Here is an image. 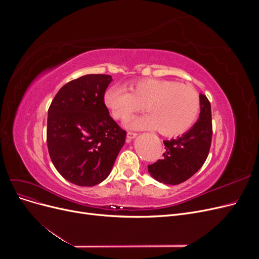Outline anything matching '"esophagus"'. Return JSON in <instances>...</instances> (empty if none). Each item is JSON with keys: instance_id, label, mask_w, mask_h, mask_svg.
<instances>
[{"instance_id": "1", "label": "esophagus", "mask_w": 259, "mask_h": 259, "mask_svg": "<svg viewBox=\"0 0 259 259\" xmlns=\"http://www.w3.org/2000/svg\"><path fill=\"white\" fill-rule=\"evenodd\" d=\"M137 136V133H134V132H128L127 133V138L128 139H133V138H135Z\"/></svg>"}]
</instances>
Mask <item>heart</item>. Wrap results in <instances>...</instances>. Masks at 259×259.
Here are the masks:
<instances>
[{"label":"heart","instance_id":"heart-1","mask_svg":"<svg viewBox=\"0 0 259 259\" xmlns=\"http://www.w3.org/2000/svg\"><path fill=\"white\" fill-rule=\"evenodd\" d=\"M125 88L113 86L105 103L116 120H125L144 106L149 114L128 122V126L156 128L164 136H178L189 131L200 111V98L190 84L170 80L143 79Z\"/></svg>","mask_w":259,"mask_h":259}]
</instances>
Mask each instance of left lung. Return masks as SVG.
<instances>
[{
	"instance_id": "obj_1",
	"label": "left lung",
	"mask_w": 259,
	"mask_h": 259,
	"mask_svg": "<svg viewBox=\"0 0 259 259\" xmlns=\"http://www.w3.org/2000/svg\"><path fill=\"white\" fill-rule=\"evenodd\" d=\"M211 135L210 104L205 95L200 94L199 120L183 136L164 140V156L148 165L149 173L155 180L166 185L186 182L204 164L209 152Z\"/></svg>"
}]
</instances>
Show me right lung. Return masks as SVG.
<instances>
[{
    "label": "right lung",
    "instance_id": "obj_1",
    "mask_svg": "<svg viewBox=\"0 0 259 259\" xmlns=\"http://www.w3.org/2000/svg\"><path fill=\"white\" fill-rule=\"evenodd\" d=\"M108 74H88L62 86L49 109V153L68 182L92 187L105 180L125 143L123 131L109 114Z\"/></svg>",
    "mask_w": 259,
    "mask_h": 259
}]
</instances>
